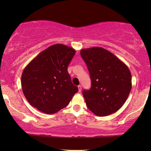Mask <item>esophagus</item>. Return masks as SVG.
I'll use <instances>...</instances> for the list:
<instances>
[{
    "mask_svg": "<svg viewBox=\"0 0 151 151\" xmlns=\"http://www.w3.org/2000/svg\"><path fill=\"white\" fill-rule=\"evenodd\" d=\"M78 91H79V92L81 91H82V86L80 85H78Z\"/></svg>",
    "mask_w": 151,
    "mask_h": 151,
    "instance_id": "obj_1",
    "label": "esophagus"
}]
</instances>
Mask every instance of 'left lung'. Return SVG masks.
<instances>
[{
    "label": "left lung",
    "mask_w": 151,
    "mask_h": 151,
    "mask_svg": "<svg viewBox=\"0 0 151 151\" xmlns=\"http://www.w3.org/2000/svg\"><path fill=\"white\" fill-rule=\"evenodd\" d=\"M80 55L90 73L91 87L82 92L88 109L104 117L115 113L124 104L132 87L129 67L102 47L82 49Z\"/></svg>",
    "instance_id": "left-lung-1"
}]
</instances>
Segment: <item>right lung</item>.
Returning <instances> with one entry per match:
<instances>
[{"instance_id": "add662e5", "label": "right lung", "mask_w": 151, "mask_h": 151, "mask_svg": "<svg viewBox=\"0 0 151 151\" xmlns=\"http://www.w3.org/2000/svg\"><path fill=\"white\" fill-rule=\"evenodd\" d=\"M76 53L62 44L49 47L22 71V92L29 103L41 112L53 114L65 108L78 91L71 82L68 65Z\"/></svg>"}]
</instances>
